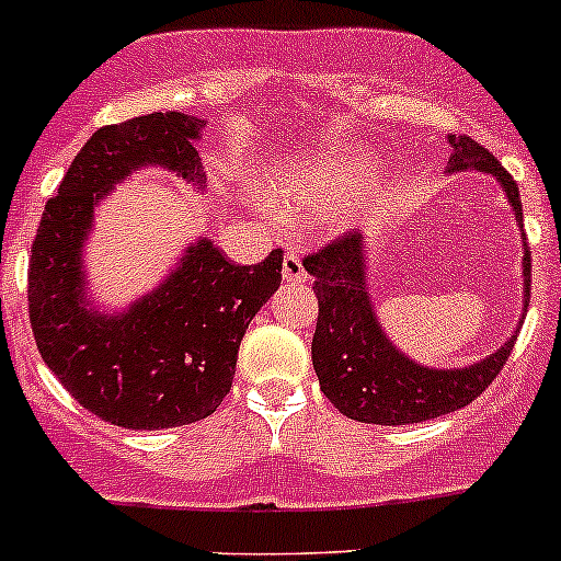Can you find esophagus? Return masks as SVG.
Instances as JSON below:
<instances>
[{
    "label": "esophagus",
    "instance_id": "esophagus-1",
    "mask_svg": "<svg viewBox=\"0 0 561 561\" xmlns=\"http://www.w3.org/2000/svg\"><path fill=\"white\" fill-rule=\"evenodd\" d=\"M282 279L296 282V285H301V282L309 279L307 268H304V263L298 254H293V252L285 254V260H282Z\"/></svg>",
    "mask_w": 561,
    "mask_h": 561
}]
</instances>
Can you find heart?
Wrapping results in <instances>:
<instances>
[{"mask_svg": "<svg viewBox=\"0 0 561 561\" xmlns=\"http://www.w3.org/2000/svg\"><path fill=\"white\" fill-rule=\"evenodd\" d=\"M375 173V151L342 144L282 160L263 195L279 222L307 219L322 233H347L380 208L386 190Z\"/></svg>", "mask_w": 561, "mask_h": 561, "instance_id": "b5f03b06", "label": "heart"}]
</instances>
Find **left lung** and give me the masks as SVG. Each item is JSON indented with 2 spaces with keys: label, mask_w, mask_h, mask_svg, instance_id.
<instances>
[{
  "label": "left lung",
  "mask_w": 561,
  "mask_h": 561,
  "mask_svg": "<svg viewBox=\"0 0 561 561\" xmlns=\"http://www.w3.org/2000/svg\"><path fill=\"white\" fill-rule=\"evenodd\" d=\"M454 149L445 173L478 171L489 173L505 192L511 211L516 214L518 230H524V211L518 184L513 175L496 162L491 151L474 144L467 135H448ZM524 241L522 257V312L529 307L531 260ZM304 268L314 276V296L320 304L312 339V364L322 393L331 399L342 415L358 423H380V426H407V423L432 421L461 410L478 399L491 386L505 366L518 325L505 344L485 358L467 366H426L410 358L382 328L377 317L375 298L369 293V241L353 233L333 241L322 252L304 260Z\"/></svg>",
  "instance_id": "8db88e82"
}]
</instances>
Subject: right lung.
<instances>
[{"mask_svg": "<svg viewBox=\"0 0 561 561\" xmlns=\"http://www.w3.org/2000/svg\"><path fill=\"white\" fill-rule=\"evenodd\" d=\"M203 129L206 118L179 111L100 127L67 168L32 244L30 320L45 366L78 404L133 432L186 426L222 404L249 322L282 282L279 249L236 265L197 236L135 301L107 309L94 298L87 244L100 203L149 168L203 195Z\"/></svg>", "mask_w": 561, "mask_h": 561, "instance_id": "add662e5", "label": "right lung"}]
</instances>
